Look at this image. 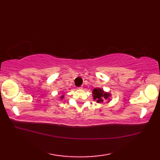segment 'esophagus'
<instances>
[{"label":"esophagus","mask_w":160,"mask_h":160,"mask_svg":"<svg viewBox=\"0 0 160 160\" xmlns=\"http://www.w3.org/2000/svg\"><path fill=\"white\" fill-rule=\"evenodd\" d=\"M82 88H83V87L81 86V87H78V89H82Z\"/></svg>","instance_id":"1"}]
</instances>
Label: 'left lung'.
<instances>
[{"label": "left lung", "mask_w": 160, "mask_h": 160, "mask_svg": "<svg viewBox=\"0 0 160 160\" xmlns=\"http://www.w3.org/2000/svg\"><path fill=\"white\" fill-rule=\"evenodd\" d=\"M93 99L97 100V102H103V100H102L103 98H105V99L110 100L109 98H108V97L110 96V94L104 92V91L102 89H100V88L93 89Z\"/></svg>", "instance_id": "8db88e82"}]
</instances>
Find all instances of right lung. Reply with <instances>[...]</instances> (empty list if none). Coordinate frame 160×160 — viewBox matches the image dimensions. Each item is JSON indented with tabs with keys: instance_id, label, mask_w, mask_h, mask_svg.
Masks as SVG:
<instances>
[{
	"instance_id": "right-lung-1",
	"label": "right lung",
	"mask_w": 160,
	"mask_h": 160,
	"mask_svg": "<svg viewBox=\"0 0 160 160\" xmlns=\"http://www.w3.org/2000/svg\"><path fill=\"white\" fill-rule=\"evenodd\" d=\"M61 98H63V96H61Z\"/></svg>"
}]
</instances>
